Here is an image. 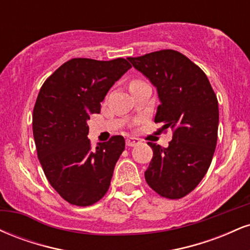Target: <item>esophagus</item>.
Returning a JSON list of instances; mask_svg holds the SVG:
<instances>
[{
  "mask_svg": "<svg viewBox=\"0 0 250 250\" xmlns=\"http://www.w3.org/2000/svg\"><path fill=\"white\" fill-rule=\"evenodd\" d=\"M141 142L139 139H136V137H128L127 140H125V145L128 146V147H135V146H137L139 143Z\"/></svg>",
  "mask_w": 250,
  "mask_h": 250,
  "instance_id": "obj_1",
  "label": "esophagus"
}]
</instances>
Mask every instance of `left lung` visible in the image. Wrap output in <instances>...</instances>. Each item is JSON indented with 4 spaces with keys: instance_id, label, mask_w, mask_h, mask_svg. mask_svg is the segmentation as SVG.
Here are the masks:
<instances>
[{
    "instance_id": "1",
    "label": "left lung",
    "mask_w": 250,
    "mask_h": 250,
    "mask_svg": "<svg viewBox=\"0 0 250 250\" xmlns=\"http://www.w3.org/2000/svg\"><path fill=\"white\" fill-rule=\"evenodd\" d=\"M127 60L156 88L160 105L155 122L174 130L167 148L148 142L154 155L146 181L161 196L181 199L196 188L213 160L219 128L216 95L201 68L176 50Z\"/></svg>"
}]
</instances>
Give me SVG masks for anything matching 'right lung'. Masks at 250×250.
I'll return each mask as SVG.
<instances>
[{"label": "right lung", "mask_w": 250, "mask_h": 250, "mask_svg": "<svg viewBox=\"0 0 250 250\" xmlns=\"http://www.w3.org/2000/svg\"><path fill=\"white\" fill-rule=\"evenodd\" d=\"M130 68L125 59H71L40 89L33 111L37 156L51 187L71 205H94L108 191L125 139L113 136L93 148L87 122Z\"/></svg>", "instance_id": "right-lung-1"}]
</instances>
